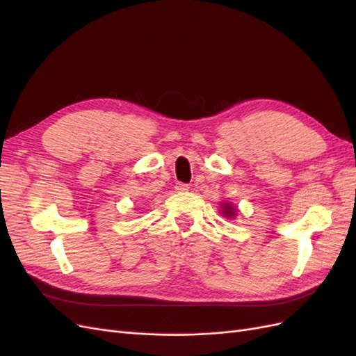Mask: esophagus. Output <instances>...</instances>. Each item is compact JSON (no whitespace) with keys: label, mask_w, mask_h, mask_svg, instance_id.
Masks as SVG:
<instances>
[{"label":"esophagus","mask_w":356,"mask_h":356,"mask_svg":"<svg viewBox=\"0 0 356 356\" xmlns=\"http://www.w3.org/2000/svg\"><path fill=\"white\" fill-rule=\"evenodd\" d=\"M175 190H177V191H187V190H188V186L184 184V182H177Z\"/></svg>","instance_id":"1"}]
</instances>
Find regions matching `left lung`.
I'll return each mask as SVG.
<instances>
[{
    "label": "left lung",
    "mask_w": 356,
    "mask_h": 356,
    "mask_svg": "<svg viewBox=\"0 0 356 356\" xmlns=\"http://www.w3.org/2000/svg\"><path fill=\"white\" fill-rule=\"evenodd\" d=\"M236 211L230 203H222V207H221V213L224 215V217H227V218H233L234 215H236Z\"/></svg>",
    "instance_id": "left-lung-1"
}]
</instances>
